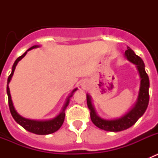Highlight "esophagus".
I'll return each instance as SVG.
<instances>
[{"instance_id":"34e87169","label":"esophagus","mask_w":158,"mask_h":158,"mask_svg":"<svg viewBox=\"0 0 158 158\" xmlns=\"http://www.w3.org/2000/svg\"><path fill=\"white\" fill-rule=\"evenodd\" d=\"M81 87L83 88L84 89H85V88L86 87V83H85V81H83V82H81Z\"/></svg>"}]
</instances>
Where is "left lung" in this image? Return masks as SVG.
Here are the masks:
<instances>
[{
	"label": "left lung",
	"mask_w": 158,
	"mask_h": 158,
	"mask_svg": "<svg viewBox=\"0 0 158 158\" xmlns=\"http://www.w3.org/2000/svg\"><path fill=\"white\" fill-rule=\"evenodd\" d=\"M124 57L131 63L135 65L137 70L139 72L140 77V85L138 97L134 105L125 112L123 115L118 118H104L99 116L95 110L94 105L92 101L91 96L87 93L88 107L90 110V117L91 120L97 127L107 131L118 132L124 131L132 127L138 121L139 118L143 115L149 104V89H150V80L149 77L145 70V64L142 58L135 54L129 47H127V51L124 53Z\"/></svg>",
	"instance_id": "8db88e82"
}]
</instances>
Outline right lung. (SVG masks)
Instances as JSON below:
<instances>
[{
  "label": "right lung",
  "mask_w": 158,
  "mask_h": 158,
  "mask_svg": "<svg viewBox=\"0 0 158 158\" xmlns=\"http://www.w3.org/2000/svg\"><path fill=\"white\" fill-rule=\"evenodd\" d=\"M40 47V45H35L33 46V47H30L23 55H21L20 57L16 58V60L15 61V62H14L13 65H12V73H11V74L9 75V77H8V82H7V95H8V105H9L10 112L11 114H12L13 118L15 119V121H16L18 124H19L20 126L23 127L25 130H27V131H29V132L34 133L35 134V135H46L56 132V131L62 127V123H63L64 122V119H65V110L66 109L67 106L69 105V100H70V98L73 96V93L77 90V88L73 89V90L71 92L70 94L67 96L66 100H65V104H64L61 111H60L58 115H57L56 116L54 117V118H50V119H31V118H24V117L21 116V115H19V113L16 111V110L15 109V107H14L13 103H12V97H11L10 89H9L8 85H9L11 80H12L14 71H15V69H16V66L17 65L18 62H19L22 58H24L25 55L27 54V51H31L32 49L38 48V47Z\"/></svg>",
  "instance_id": "obj_1"
}]
</instances>
